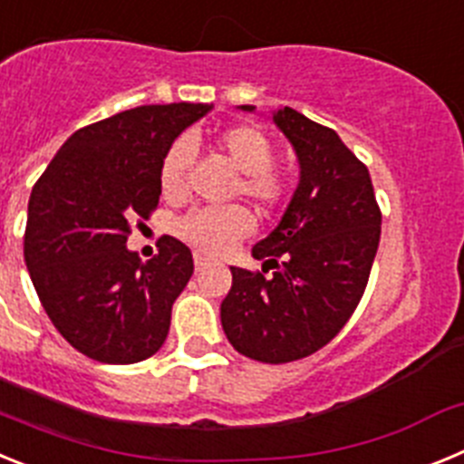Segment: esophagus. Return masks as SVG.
<instances>
[{
	"label": "esophagus",
	"instance_id": "34e87169",
	"mask_svg": "<svg viewBox=\"0 0 464 464\" xmlns=\"http://www.w3.org/2000/svg\"><path fill=\"white\" fill-rule=\"evenodd\" d=\"M207 265H208V257H204L202 253H195V269H197V272H202Z\"/></svg>",
	"mask_w": 464,
	"mask_h": 464
}]
</instances>
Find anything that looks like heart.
Masks as SVG:
<instances>
[{
	"mask_svg": "<svg viewBox=\"0 0 464 464\" xmlns=\"http://www.w3.org/2000/svg\"><path fill=\"white\" fill-rule=\"evenodd\" d=\"M218 153L239 171L232 192L244 195L262 213L276 211L293 195V179L274 165V143L260 127L239 122L225 127L213 139ZM190 146L183 139L167 149L160 165V188L169 199L186 195ZM253 229V216L244 207L195 208L179 220V235L208 256H218Z\"/></svg>",
	"mask_w": 464,
	"mask_h": 464,
	"instance_id": "b5f03b06",
	"label": "heart"
}]
</instances>
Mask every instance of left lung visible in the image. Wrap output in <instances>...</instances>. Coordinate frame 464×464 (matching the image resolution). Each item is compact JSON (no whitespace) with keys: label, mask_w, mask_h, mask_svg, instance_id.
<instances>
[{"label":"left lung","mask_w":464,"mask_h":464,"mask_svg":"<svg viewBox=\"0 0 464 464\" xmlns=\"http://www.w3.org/2000/svg\"><path fill=\"white\" fill-rule=\"evenodd\" d=\"M274 122L295 146L299 186L276 229L253 246L262 272L229 267L220 321L241 355L281 364L321 351L353 315L379 248L381 208L370 171L334 130L290 106Z\"/></svg>","instance_id":"1"}]
</instances>
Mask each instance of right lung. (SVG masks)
Returning <instances> with one entry per match:
<instances>
[{"label": "right lung", "mask_w": 464, "mask_h": 464, "mask_svg": "<svg viewBox=\"0 0 464 464\" xmlns=\"http://www.w3.org/2000/svg\"><path fill=\"white\" fill-rule=\"evenodd\" d=\"M207 104H149L81 127L34 183L24 265L57 332L88 358L132 364L158 353L192 253L165 235L158 256L127 251L130 220L160 202V165Z\"/></svg>", "instance_id": "1"}]
</instances>
